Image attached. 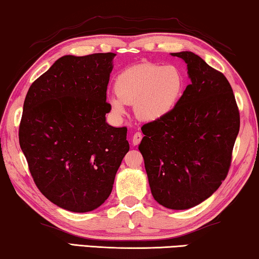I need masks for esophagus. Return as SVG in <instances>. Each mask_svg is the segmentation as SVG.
I'll list each match as a JSON object with an SVG mask.
<instances>
[{
    "instance_id": "34e87169",
    "label": "esophagus",
    "mask_w": 259,
    "mask_h": 259,
    "mask_svg": "<svg viewBox=\"0 0 259 259\" xmlns=\"http://www.w3.org/2000/svg\"><path fill=\"white\" fill-rule=\"evenodd\" d=\"M142 138H143V135L141 133L134 134V136H133V144L134 145H138L141 143Z\"/></svg>"
}]
</instances>
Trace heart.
<instances>
[{
    "mask_svg": "<svg viewBox=\"0 0 259 259\" xmlns=\"http://www.w3.org/2000/svg\"><path fill=\"white\" fill-rule=\"evenodd\" d=\"M183 91V76L175 66L141 64L117 76L115 92L109 98L115 115L125 113V105H134L135 115L144 122L163 118L173 108Z\"/></svg>",
    "mask_w": 259,
    "mask_h": 259,
    "instance_id": "heart-1",
    "label": "heart"
}]
</instances>
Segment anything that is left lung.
Listing matches in <instances>:
<instances>
[{
  "mask_svg": "<svg viewBox=\"0 0 259 259\" xmlns=\"http://www.w3.org/2000/svg\"><path fill=\"white\" fill-rule=\"evenodd\" d=\"M171 55L187 64L191 83L167 115L142 126L138 149L154 200L180 210L204 201L226 179L240 111L221 72L193 52Z\"/></svg>",
  "mask_w": 259,
  "mask_h": 259,
  "instance_id": "1",
  "label": "left lung"
}]
</instances>
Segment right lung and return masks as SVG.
I'll use <instances>...</instances> for the list:
<instances>
[{
    "label": "right lung",
    "mask_w": 259,
    "mask_h": 259,
    "mask_svg": "<svg viewBox=\"0 0 259 259\" xmlns=\"http://www.w3.org/2000/svg\"><path fill=\"white\" fill-rule=\"evenodd\" d=\"M115 56L61 57L25 96L19 145L38 190L66 210L86 213L101 206L129 151L125 126L106 122Z\"/></svg>",
    "instance_id": "obj_1"
}]
</instances>
